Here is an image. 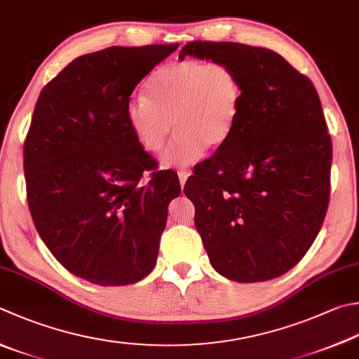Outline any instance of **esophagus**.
Returning <instances> with one entry per match:
<instances>
[{
    "label": "esophagus",
    "instance_id": "1",
    "mask_svg": "<svg viewBox=\"0 0 359 359\" xmlns=\"http://www.w3.org/2000/svg\"><path fill=\"white\" fill-rule=\"evenodd\" d=\"M189 175H191V172H189V170H180V172H178L180 184H181V187H184L186 181H187V178H189Z\"/></svg>",
    "mask_w": 359,
    "mask_h": 359
}]
</instances>
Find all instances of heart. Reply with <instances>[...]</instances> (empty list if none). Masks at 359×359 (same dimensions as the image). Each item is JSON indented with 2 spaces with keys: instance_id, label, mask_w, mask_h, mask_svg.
Here are the masks:
<instances>
[{
  "instance_id": "obj_1",
  "label": "heart",
  "mask_w": 359,
  "mask_h": 359,
  "mask_svg": "<svg viewBox=\"0 0 359 359\" xmlns=\"http://www.w3.org/2000/svg\"><path fill=\"white\" fill-rule=\"evenodd\" d=\"M241 83L223 62L181 59L159 67L145 84V97L126 104V120L139 145L161 154L164 167H187L203 153L217 150L231 136L241 106Z\"/></svg>"
}]
</instances>
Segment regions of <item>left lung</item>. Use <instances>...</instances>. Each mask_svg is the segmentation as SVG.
<instances>
[{
	"label": "left lung",
	"instance_id": "left-lung-1",
	"mask_svg": "<svg viewBox=\"0 0 359 359\" xmlns=\"http://www.w3.org/2000/svg\"><path fill=\"white\" fill-rule=\"evenodd\" d=\"M186 56L229 65L242 90L231 136L184 186L195 226L225 278H276L306 255L327 214L333 150L320 98L272 50L197 40Z\"/></svg>",
	"mask_w": 359,
	"mask_h": 359
}]
</instances>
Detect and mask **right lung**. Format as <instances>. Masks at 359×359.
<instances>
[{"instance_id": "add662e5", "label": "right lung", "mask_w": 359, "mask_h": 359, "mask_svg": "<svg viewBox=\"0 0 359 359\" xmlns=\"http://www.w3.org/2000/svg\"><path fill=\"white\" fill-rule=\"evenodd\" d=\"M178 48L111 46L79 56L40 92L25 140L26 197L37 233L62 266L100 286L151 272L167 208L181 192L172 170L134 137L126 104L142 78Z\"/></svg>"}]
</instances>
